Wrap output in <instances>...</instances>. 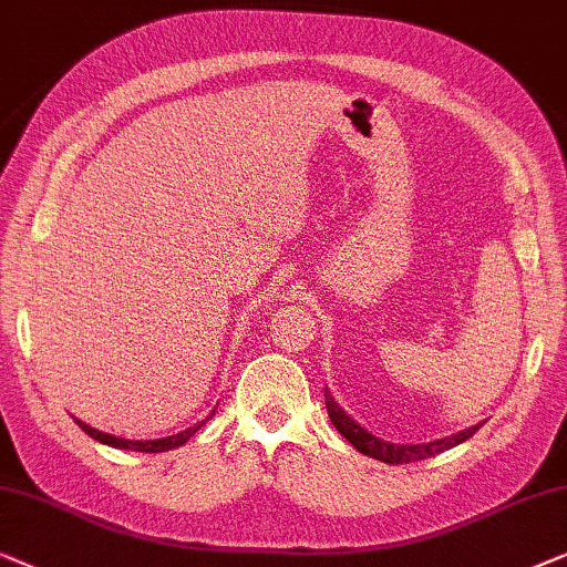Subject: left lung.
Returning <instances> with one entry per match:
<instances>
[{"label":"left lung","instance_id":"8db88e82","mask_svg":"<svg viewBox=\"0 0 567 567\" xmlns=\"http://www.w3.org/2000/svg\"><path fill=\"white\" fill-rule=\"evenodd\" d=\"M323 395H326V411H329V419H331V424L337 426V432L344 436L349 444H354L357 452H362L372 460L388 462V465H405V462H419V460L434 457V454H440L444 450H452V446H457L465 440H470V436H473L477 429H481V424L470 426V429H465V432L444 436V440H436V442H429V444H393V442L380 440V436L370 434L367 429L357 424V421L349 416V413L341 409L337 401H333L329 388H326Z\"/></svg>","mask_w":567,"mask_h":567}]
</instances>
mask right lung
Returning a JSON list of instances; mask_svg holds the SVG:
<instances>
[{"label":"right lung","instance_id":"right-lung-1","mask_svg":"<svg viewBox=\"0 0 567 567\" xmlns=\"http://www.w3.org/2000/svg\"><path fill=\"white\" fill-rule=\"evenodd\" d=\"M213 413H215V411H213ZM213 413H210V416H213ZM210 416H207V419H210ZM207 419H205V421H207ZM205 421H200V424L189 426V429H185V432H179V434H174V436H164V440H148V442H135V440H123V436L105 434V432H100V429H92L90 424H84V421H79V419H76V424H79V429H82L84 434H90L92 440H97V442L107 444V446H117V450H133V452H169V450H174V446L185 444L195 432H200V426L205 424Z\"/></svg>","mask_w":567,"mask_h":567}]
</instances>
